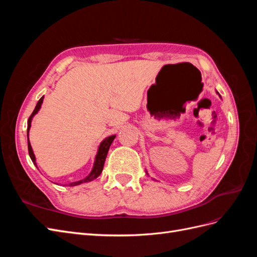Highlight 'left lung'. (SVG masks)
Wrapping results in <instances>:
<instances>
[{
  "label": "left lung",
  "instance_id": "8db88e82",
  "mask_svg": "<svg viewBox=\"0 0 257 257\" xmlns=\"http://www.w3.org/2000/svg\"><path fill=\"white\" fill-rule=\"evenodd\" d=\"M216 93H217V94H219V92H216ZM219 96H220V94H219ZM147 175H148V174H147ZM153 180H154V179H153Z\"/></svg>",
  "mask_w": 257,
  "mask_h": 257
}]
</instances>
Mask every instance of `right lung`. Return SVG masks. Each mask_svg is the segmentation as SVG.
<instances>
[{
    "label": "right lung",
    "mask_w": 257,
    "mask_h": 257,
    "mask_svg": "<svg viewBox=\"0 0 257 257\" xmlns=\"http://www.w3.org/2000/svg\"><path fill=\"white\" fill-rule=\"evenodd\" d=\"M43 100H44V96H42L40 98V100H38L36 106H35V109L33 110L32 114L30 115V118L28 120V149H29V155L31 160H32L33 164L37 167V164H36V158H35V154L33 152V149H32V146H31V143H30V139H29V132H30V128H31V123H32V120H33V116L40 111L41 107H42V104H43ZM115 138V135H111V136H108L106 137L104 141L99 144L98 146V149H97V153L95 155V160H94V164H93V167H92V170L91 173L85 177L83 179H81V180L79 181H75V182H72L69 183V186H76V185H80L82 183H85V182H90V181H93L94 179H96L100 174H102L103 172V167H104V164H105V160H106V157H107V153H108V150H109L110 148V145L111 143L113 142V139Z\"/></svg>",
    "instance_id": "1"
}]
</instances>
